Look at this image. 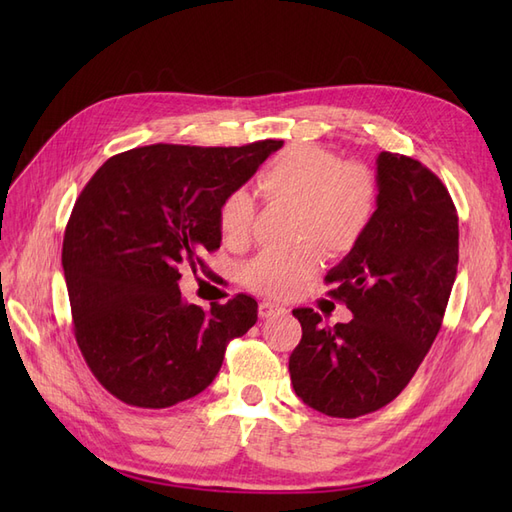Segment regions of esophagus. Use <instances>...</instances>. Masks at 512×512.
<instances>
[{"label": "esophagus", "mask_w": 512, "mask_h": 512, "mask_svg": "<svg viewBox=\"0 0 512 512\" xmlns=\"http://www.w3.org/2000/svg\"><path fill=\"white\" fill-rule=\"evenodd\" d=\"M258 314H260V318H275V316L288 314V309L282 307V305H277V303H271V301H262L258 305Z\"/></svg>", "instance_id": "esophagus-1"}]
</instances>
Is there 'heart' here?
<instances>
[{
	"label": "heart",
	"mask_w": 512,
	"mask_h": 512,
	"mask_svg": "<svg viewBox=\"0 0 512 512\" xmlns=\"http://www.w3.org/2000/svg\"><path fill=\"white\" fill-rule=\"evenodd\" d=\"M258 190L267 200L297 205L294 239L307 241L290 252H262L243 271L252 290L267 297L297 292L320 267V246L327 256H346L374 222L378 183L371 170L346 162L337 153L294 143L273 156L258 173ZM254 203L247 192H230L220 205L218 224L228 245L250 241Z\"/></svg>",
	"instance_id": "1"
}]
</instances>
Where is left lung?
Wrapping results in <instances>:
<instances>
[{"instance_id": "1", "label": "left lung", "mask_w": 512, "mask_h": 512, "mask_svg": "<svg viewBox=\"0 0 512 512\" xmlns=\"http://www.w3.org/2000/svg\"><path fill=\"white\" fill-rule=\"evenodd\" d=\"M378 207L363 241L327 273L350 322L322 327L292 309L303 337L290 380L303 404L327 416L376 412L406 389L436 339L455 284L459 218L444 183L401 153L376 160Z\"/></svg>"}]
</instances>
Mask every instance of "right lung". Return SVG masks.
I'll return each mask as SVG.
<instances>
[{
	"label": "right lung",
	"instance_id": "1",
	"mask_svg": "<svg viewBox=\"0 0 512 512\" xmlns=\"http://www.w3.org/2000/svg\"><path fill=\"white\" fill-rule=\"evenodd\" d=\"M282 145L136 147L108 158L76 198L61 250L74 337L123 404L160 410L205 391L230 339L256 324L247 294L205 312L183 301L179 280L220 247L222 200Z\"/></svg>",
	"mask_w": 512,
	"mask_h": 512
}]
</instances>
